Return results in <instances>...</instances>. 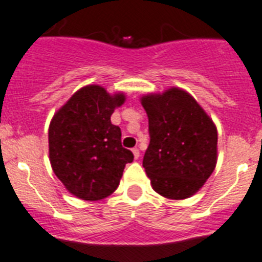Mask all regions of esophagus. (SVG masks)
I'll list each match as a JSON object with an SVG mask.
<instances>
[{
  "label": "esophagus",
  "instance_id": "34e87169",
  "mask_svg": "<svg viewBox=\"0 0 262 262\" xmlns=\"http://www.w3.org/2000/svg\"><path fill=\"white\" fill-rule=\"evenodd\" d=\"M133 154H134V157H135L136 160H138L139 156H140V151H139L138 148H134V149H133Z\"/></svg>",
  "mask_w": 262,
  "mask_h": 262
}]
</instances>
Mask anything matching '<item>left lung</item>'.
Listing matches in <instances>:
<instances>
[{
    "label": "left lung",
    "mask_w": 262,
    "mask_h": 262,
    "mask_svg": "<svg viewBox=\"0 0 262 262\" xmlns=\"http://www.w3.org/2000/svg\"><path fill=\"white\" fill-rule=\"evenodd\" d=\"M140 102L151 138L143 166L154 190L169 200L194 195L216 165V126L194 97L180 88L145 94Z\"/></svg>",
    "instance_id": "left-lung-1"
}]
</instances>
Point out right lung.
Masks as SVG:
<instances>
[{
	"label": "right lung",
	"instance_id": "add662e5",
	"mask_svg": "<svg viewBox=\"0 0 262 262\" xmlns=\"http://www.w3.org/2000/svg\"><path fill=\"white\" fill-rule=\"evenodd\" d=\"M126 101L99 85L76 92L55 113L48 128L50 161L67 190L84 201L103 200L117 190L123 169L134 160L122 147L111 114Z\"/></svg>",
	"mask_w": 262,
	"mask_h": 262
}]
</instances>
